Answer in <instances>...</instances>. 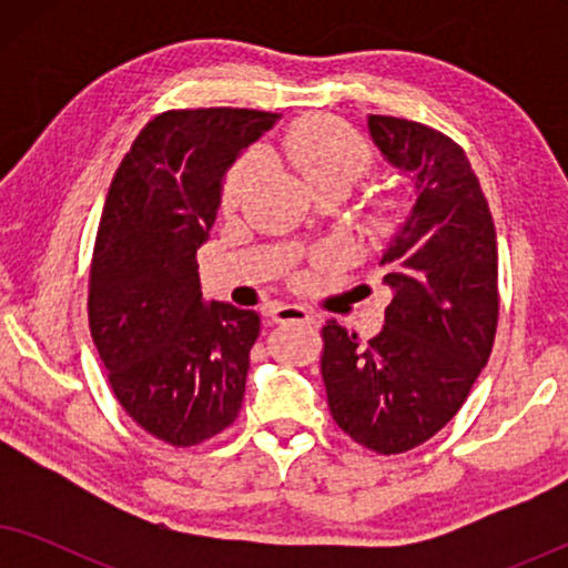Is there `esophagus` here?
Wrapping results in <instances>:
<instances>
[{"instance_id":"1","label":"esophagus","mask_w":568,"mask_h":568,"mask_svg":"<svg viewBox=\"0 0 568 568\" xmlns=\"http://www.w3.org/2000/svg\"><path fill=\"white\" fill-rule=\"evenodd\" d=\"M268 317L274 323H313L315 317L310 315V310L300 307V305H271L268 307Z\"/></svg>"}]
</instances>
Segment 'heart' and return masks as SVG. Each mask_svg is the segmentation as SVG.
<instances>
[{
    "instance_id": "b5f03b06",
    "label": "heart",
    "mask_w": 568,
    "mask_h": 568,
    "mask_svg": "<svg viewBox=\"0 0 568 568\" xmlns=\"http://www.w3.org/2000/svg\"><path fill=\"white\" fill-rule=\"evenodd\" d=\"M278 154L286 165L297 173L310 191H352V185L369 175L375 158H372L369 144L348 129L344 121L333 115H305L294 121L278 142ZM263 168L261 152H245L243 158L232 162L224 175L222 204L235 209L251 193L255 178ZM398 224V204L390 199L377 201L367 216V227L377 240L390 237Z\"/></svg>"
}]
</instances>
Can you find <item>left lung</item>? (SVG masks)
<instances>
[{
  "label": "left lung",
  "mask_w": 568,
  "mask_h": 568,
  "mask_svg": "<svg viewBox=\"0 0 568 568\" xmlns=\"http://www.w3.org/2000/svg\"><path fill=\"white\" fill-rule=\"evenodd\" d=\"M369 134L416 204L383 253L385 325L362 344L328 321L321 372L331 416L377 455L432 439L468 398L499 323L491 209L463 146L424 123L369 115Z\"/></svg>",
  "instance_id": "obj_1"
}]
</instances>
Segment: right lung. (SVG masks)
<instances>
[{
	"mask_svg": "<svg viewBox=\"0 0 568 568\" xmlns=\"http://www.w3.org/2000/svg\"><path fill=\"white\" fill-rule=\"evenodd\" d=\"M276 119L247 108L154 115L108 191L90 266V333L121 408L165 445H201L243 406L261 317L201 300L196 251L227 168Z\"/></svg>",
	"mask_w": 568,
	"mask_h": 568,
	"instance_id": "right-lung-1",
	"label": "right lung"
}]
</instances>
